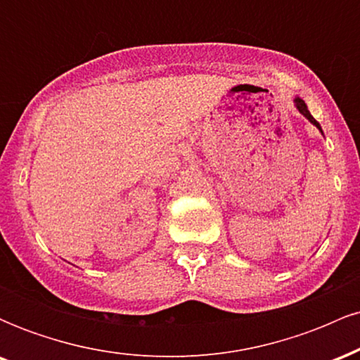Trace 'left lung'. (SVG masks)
Masks as SVG:
<instances>
[{
    "mask_svg": "<svg viewBox=\"0 0 360 360\" xmlns=\"http://www.w3.org/2000/svg\"><path fill=\"white\" fill-rule=\"evenodd\" d=\"M292 101H295V106H296V110H298V111H300V113H301V115H303V117H304V118H307L309 123H313V125H315V127L318 128V130H320V131H321V135H323V130H321L320 123H318V122H316V120L311 117V113H309V111H308V106H307V103H304L303 100H301V98H300V96H295V100H292Z\"/></svg>",
    "mask_w": 360,
    "mask_h": 360,
    "instance_id": "left-lung-1",
    "label": "left lung"
}]
</instances>
